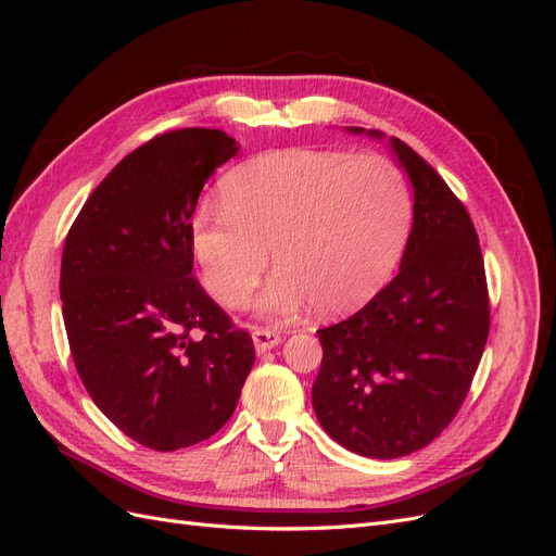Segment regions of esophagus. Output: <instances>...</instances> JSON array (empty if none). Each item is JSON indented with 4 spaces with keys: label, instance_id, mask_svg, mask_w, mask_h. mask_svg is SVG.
Listing matches in <instances>:
<instances>
[{
    "label": "esophagus",
    "instance_id": "34e87169",
    "mask_svg": "<svg viewBox=\"0 0 556 556\" xmlns=\"http://www.w3.org/2000/svg\"><path fill=\"white\" fill-rule=\"evenodd\" d=\"M252 341H255V348H257V352L262 355V352L276 348L282 341V336L276 329L255 327V329H252Z\"/></svg>",
    "mask_w": 556,
    "mask_h": 556
}]
</instances>
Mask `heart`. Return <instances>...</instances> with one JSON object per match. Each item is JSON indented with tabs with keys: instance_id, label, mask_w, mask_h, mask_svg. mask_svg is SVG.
<instances>
[{
	"instance_id": "b5f03b06",
	"label": "heart",
	"mask_w": 556,
	"mask_h": 556,
	"mask_svg": "<svg viewBox=\"0 0 556 556\" xmlns=\"http://www.w3.org/2000/svg\"><path fill=\"white\" fill-rule=\"evenodd\" d=\"M410 227V192L380 153L292 148L243 164L223 201H201L192 250L206 290L241 306L268 266L278 271L260 308L292 315L304 306L336 315L359 306L394 268Z\"/></svg>"
}]
</instances>
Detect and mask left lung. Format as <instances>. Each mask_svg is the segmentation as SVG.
Wrapping results in <instances>:
<instances>
[{
  "label": "left lung",
  "instance_id": "left-lung-1",
  "mask_svg": "<svg viewBox=\"0 0 556 556\" xmlns=\"http://www.w3.org/2000/svg\"><path fill=\"white\" fill-rule=\"evenodd\" d=\"M392 146L415 188L406 252L392 282L362 311L317 329L323 366L313 384L323 429L371 459L406 457L439 439L462 408L490 336L473 220L425 157L399 139Z\"/></svg>",
  "mask_w": 556,
  "mask_h": 556
}]
</instances>
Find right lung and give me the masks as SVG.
Wrapping results in <instances>:
<instances>
[{"label":"right lung","mask_w":556,"mask_h":556,"mask_svg":"<svg viewBox=\"0 0 556 556\" xmlns=\"http://www.w3.org/2000/svg\"><path fill=\"white\" fill-rule=\"evenodd\" d=\"M233 155L220 129L157 134L97 185L64 241L60 299L76 371L117 429L157 452L220 431L255 364L252 336L192 276V213Z\"/></svg>","instance_id":"1"}]
</instances>
